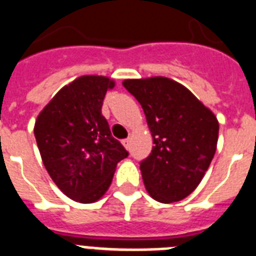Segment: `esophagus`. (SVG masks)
<instances>
[{"label":"esophagus","instance_id":"34e87169","mask_svg":"<svg viewBox=\"0 0 256 256\" xmlns=\"http://www.w3.org/2000/svg\"><path fill=\"white\" fill-rule=\"evenodd\" d=\"M122 144H124V148H126V150L130 148V140H128V139H124V140H122Z\"/></svg>","mask_w":256,"mask_h":256}]
</instances>
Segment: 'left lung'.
<instances>
[{
	"label": "left lung",
	"instance_id": "8db88e82",
	"mask_svg": "<svg viewBox=\"0 0 256 256\" xmlns=\"http://www.w3.org/2000/svg\"><path fill=\"white\" fill-rule=\"evenodd\" d=\"M122 85L142 105L152 135L151 154L139 163L147 192L164 204L186 198L214 156L217 118L171 78L124 80Z\"/></svg>",
	"mask_w": 256,
	"mask_h": 256
}]
</instances>
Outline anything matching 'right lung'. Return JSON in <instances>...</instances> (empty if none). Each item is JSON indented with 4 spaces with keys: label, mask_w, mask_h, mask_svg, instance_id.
<instances>
[{
    "label": "right lung",
    "mask_w": 256,
    "mask_h": 256,
    "mask_svg": "<svg viewBox=\"0 0 256 256\" xmlns=\"http://www.w3.org/2000/svg\"><path fill=\"white\" fill-rule=\"evenodd\" d=\"M114 81L81 76L64 86L36 118L35 139L48 175L64 194L94 202L112 184L118 162L128 156L101 113Z\"/></svg>",
    "instance_id": "1"
}]
</instances>
